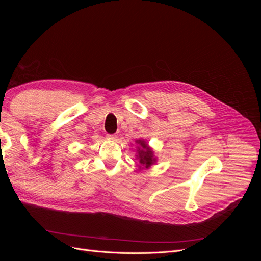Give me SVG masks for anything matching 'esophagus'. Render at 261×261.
I'll return each mask as SVG.
<instances>
[{
    "mask_svg": "<svg viewBox=\"0 0 261 261\" xmlns=\"http://www.w3.org/2000/svg\"><path fill=\"white\" fill-rule=\"evenodd\" d=\"M107 137L109 139H111V140H116V138H117V136L115 135V134H108Z\"/></svg>",
    "mask_w": 261,
    "mask_h": 261,
    "instance_id": "1",
    "label": "esophagus"
}]
</instances>
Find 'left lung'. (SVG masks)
I'll return each mask as SVG.
<instances>
[{"mask_svg": "<svg viewBox=\"0 0 261 261\" xmlns=\"http://www.w3.org/2000/svg\"><path fill=\"white\" fill-rule=\"evenodd\" d=\"M138 144L141 145L143 149H138V159L141 165H144L146 168H149L150 165L153 164L154 162V158H153V153L150 148L144 143V141L138 140Z\"/></svg>", "mask_w": 261, "mask_h": 261, "instance_id": "8db88e82", "label": "left lung"}]
</instances>
